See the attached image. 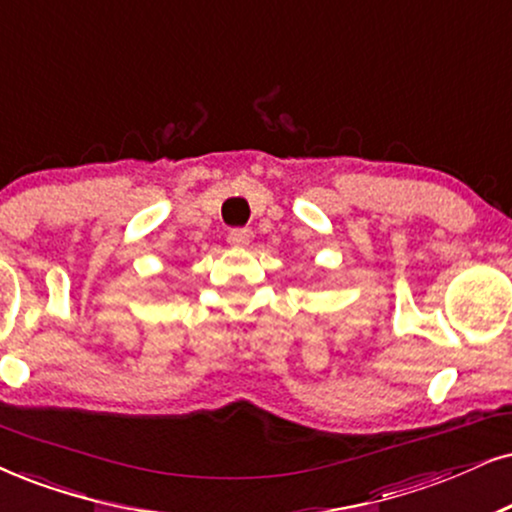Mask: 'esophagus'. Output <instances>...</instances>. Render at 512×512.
I'll return each instance as SVG.
<instances>
[{
  "mask_svg": "<svg viewBox=\"0 0 512 512\" xmlns=\"http://www.w3.org/2000/svg\"><path fill=\"white\" fill-rule=\"evenodd\" d=\"M229 245L231 248H248L250 245V234L243 229H234L229 234Z\"/></svg>",
  "mask_w": 512,
  "mask_h": 512,
  "instance_id": "1",
  "label": "esophagus"
}]
</instances>
